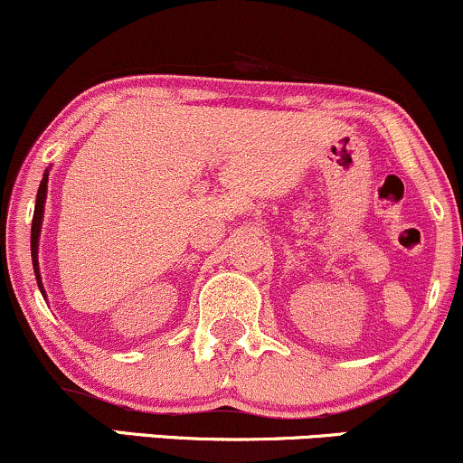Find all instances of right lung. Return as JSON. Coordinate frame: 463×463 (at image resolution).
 Here are the masks:
<instances>
[{
  "mask_svg": "<svg viewBox=\"0 0 463 463\" xmlns=\"http://www.w3.org/2000/svg\"><path fill=\"white\" fill-rule=\"evenodd\" d=\"M47 181H49V170H44L41 187L36 194V207H34V220H32V263H34V274L38 288H41L44 298V288L41 280V267H38V239H41V226H43V213H44V200H47Z\"/></svg>",
  "mask_w": 463,
  "mask_h": 463,
  "instance_id": "1",
  "label": "right lung"
}]
</instances>
